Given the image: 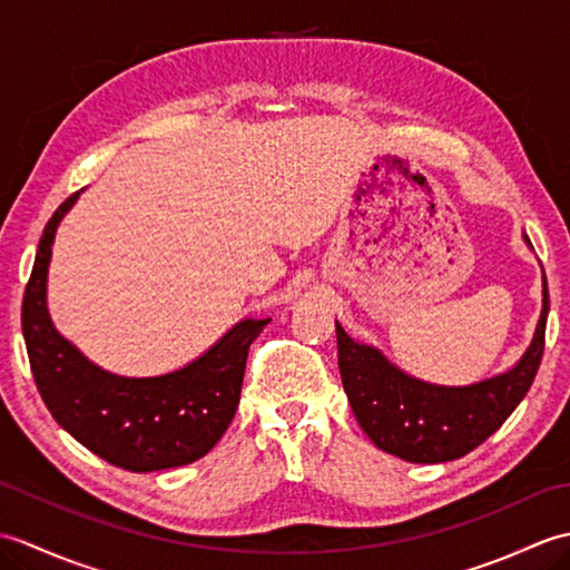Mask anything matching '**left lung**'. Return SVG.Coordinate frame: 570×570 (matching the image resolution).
I'll return each mask as SVG.
<instances>
[{
	"label": "left lung",
	"mask_w": 570,
	"mask_h": 570,
	"mask_svg": "<svg viewBox=\"0 0 570 570\" xmlns=\"http://www.w3.org/2000/svg\"><path fill=\"white\" fill-rule=\"evenodd\" d=\"M549 286L527 355L500 377L472 386H435L392 367L377 350L357 345L335 323L337 365L360 421L374 445L409 463H445L488 441L529 392L547 341Z\"/></svg>",
	"instance_id": "obj_1"
}]
</instances>
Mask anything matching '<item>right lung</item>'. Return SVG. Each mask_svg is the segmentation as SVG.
<instances>
[{
	"label": "right lung",
	"mask_w": 570,
	"mask_h": 570,
	"mask_svg": "<svg viewBox=\"0 0 570 570\" xmlns=\"http://www.w3.org/2000/svg\"><path fill=\"white\" fill-rule=\"evenodd\" d=\"M80 190L46 223L21 304L33 382L53 419L107 463L131 472L188 465L220 441L233 421L249 345L264 321H242L208 353L164 377L129 380L95 367L53 328L46 311V272L56 227Z\"/></svg>",
	"instance_id": "obj_1"
}]
</instances>
